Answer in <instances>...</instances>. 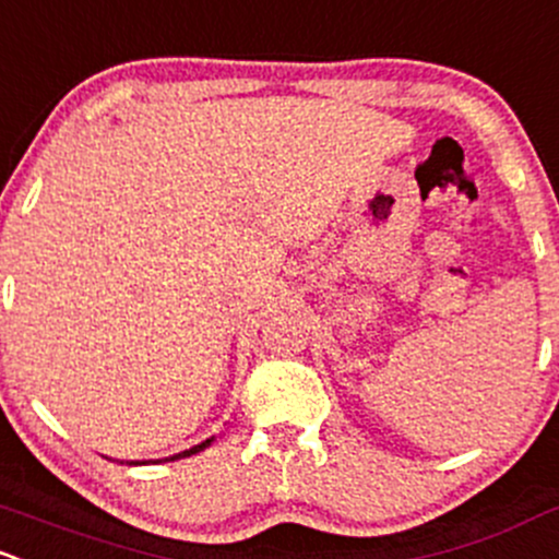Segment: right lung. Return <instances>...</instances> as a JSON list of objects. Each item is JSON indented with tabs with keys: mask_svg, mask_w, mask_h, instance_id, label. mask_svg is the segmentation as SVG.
Listing matches in <instances>:
<instances>
[{
	"mask_svg": "<svg viewBox=\"0 0 559 559\" xmlns=\"http://www.w3.org/2000/svg\"><path fill=\"white\" fill-rule=\"evenodd\" d=\"M211 442H214V439H205V442L195 444V448H190V450H185V452H179V455H174V457H166V461H179V457H190V455H195V452H201V450L209 448Z\"/></svg>",
	"mask_w": 559,
	"mask_h": 559,
	"instance_id": "add662e5",
	"label": "right lung"
}]
</instances>
